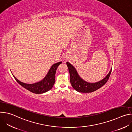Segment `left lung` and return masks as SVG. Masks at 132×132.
Listing matches in <instances>:
<instances>
[{
    "label": "left lung",
    "mask_w": 132,
    "mask_h": 132,
    "mask_svg": "<svg viewBox=\"0 0 132 132\" xmlns=\"http://www.w3.org/2000/svg\"><path fill=\"white\" fill-rule=\"evenodd\" d=\"M66 64L70 74V84L72 88L77 91L82 93L92 92L102 87L107 82L112 70L111 68L108 74L102 80L92 83L87 82L81 78L76 68L70 63L67 62Z\"/></svg>",
    "instance_id": "left-lung-1"
}]
</instances>
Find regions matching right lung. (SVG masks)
I'll return each mask as SVG.
<instances>
[{
  "label": "right lung",
  "mask_w": 132,
  "mask_h": 132,
  "mask_svg": "<svg viewBox=\"0 0 132 132\" xmlns=\"http://www.w3.org/2000/svg\"><path fill=\"white\" fill-rule=\"evenodd\" d=\"M62 63V62H60L53 64L50 68L45 77L42 80L32 84L22 82L15 78L13 74L12 75L17 82L23 88H26L31 92L36 94H41L49 91L53 87V85L55 82V76L56 69H57L58 66Z\"/></svg>",
  "instance_id": "add662e5"
}]
</instances>
